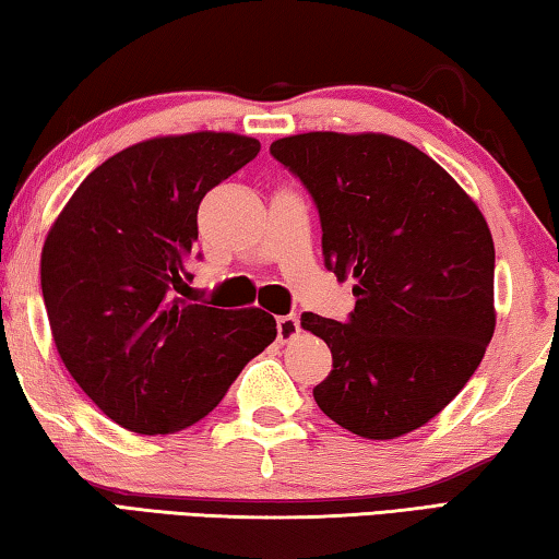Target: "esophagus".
<instances>
[{
  "instance_id": "esophagus-1",
  "label": "esophagus",
  "mask_w": 559,
  "mask_h": 559,
  "mask_svg": "<svg viewBox=\"0 0 559 559\" xmlns=\"http://www.w3.org/2000/svg\"><path fill=\"white\" fill-rule=\"evenodd\" d=\"M276 328H278V343H290L293 337L300 333V320L298 316H283L276 320Z\"/></svg>"
}]
</instances>
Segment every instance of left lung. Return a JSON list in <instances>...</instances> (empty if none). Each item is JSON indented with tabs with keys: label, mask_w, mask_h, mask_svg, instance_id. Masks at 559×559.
I'll use <instances>...</instances> for the list:
<instances>
[{
	"label": "left lung",
	"mask_w": 559,
	"mask_h": 559,
	"mask_svg": "<svg viewBox=\"0 0 559 559\" xmlns=\"http://www.w3.org/2000/svg\"><path fill=\"white\" fill-rule=\"evenodd\" d=\"M313 194L323 259L355 278L347 323L302 313L333 370L313 396L340 427L396 439L476 372L496 330L486 216L439 163L384 132H300L271 145Z\"/></svg>",
	"instance_id": "left-lung-1"
}]
</instances>
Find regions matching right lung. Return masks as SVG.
Here are the masks:
<instances>
[{
    "label": "right lung",
    "mask_w": 559,
    "mask_h": 559,
    "mask_svg": "<svg viewBox=\"0 0 559 559\" xmlns=\"http://www.w3.org/2000/svg\"><path fill=\"white\" fill-rule=\"evenodd\" d=\"M239 132L143 140L83 179L41 249L53 345L98 409L135 433L204 419L251 357L276 340L261 308L177 298L204 194L259 155Z\"/></svg>",
    "instance_id": "obj_1"
}]
</instances>
